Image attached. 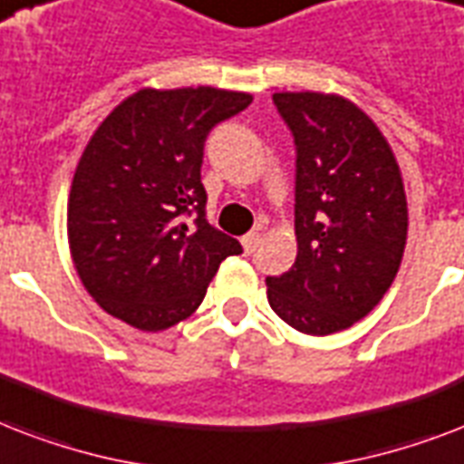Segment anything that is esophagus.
<instances>
[{
	"instance_id": "obj_1",
	"label": "esophagus",
	"mask_w": 464,
	"mask_h": 464,
	"mask_svg": "<svg viewBox=\"0 0 464 464\" xmlns=\"http://www.w3.org/2000/svg\"><path fill=\"white\" fill-rule=\"evenodd\" d=\"M258 239H261V235H258V232H249V235H244V237H242L244 251H246V254H251V251L256 249Z\"/></svg>"
}]
</instances>
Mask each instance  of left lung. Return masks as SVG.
<instances>
[{"instance_id":"1","label":"left lung","mask_w":464,"mask_h":464,"mask_svg":"<svg viewBox=\"0 0 464 464\" xmlns=\"http://www.w3.org/2000/svg\"><path fill=\"white\" fill-rule=\"evenodd\" d=\"M273 102L297 145V256L266 278L268 304L297 332H343L400 271L409 229L400 164L372 118L343 96L276 92Z\"/></svg>"}]
</instances>
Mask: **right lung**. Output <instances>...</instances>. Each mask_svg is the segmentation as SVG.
<instances>
[{"mask_svg": "<svg viewBox=\"0 0 464 464\" xmlns=\"http://www.w3.org/2000/svg\"><path fill=\"white\" fill-rule=\"evenodd\" d=\"M251 103L215 86L152 89L123 99L79 157L67 198L72 264L111 317L140 332L188 319L242 244L206 220L200 183L208 132ZM193 212L197 220L185 222Z\"/></svg>", "mask_w": 464, "mask_h": 464, "instance_id": "obj_1", "label": "right lung"}]
</instances>
